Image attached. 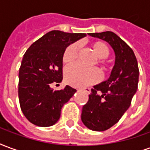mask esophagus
Wrapping results in <instances>:
<instances>
[{
	"label": "esophagus",
	"mask_w": 150,
	"mask_h": 150,
	"mask_svg": "<svg viewBox=\"0 0 150 150\" xmlns=\"http://www.w3.org/2000/svg\"><path fill=\"white\" fill-rule=\"evenodd\" d=\"M83 91H85L86 93H90V92H91V88H88V87H86V88H81Z\"/></svg>",
	"instance_id": "34e87169"
}]
</instances>
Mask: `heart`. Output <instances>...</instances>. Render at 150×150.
<instances>
[{
	"label": "heart",
	"mask_w": 150,
	"mask_h": 150,
	"mask_svg": "<svg viewBox=\"0 0 150 150\" xmlns=\"http://www.w3.org/2000/svg\"><path fill=\"white\" fill-rule=\"evenodd\" d=\"M91 47L95 54L99 58V64L104 69H107L109 64L105 62L110 55V49L103 41H94L91 44ZM79 45L73 43L68 45L62 55V62L64 64H72L76 62L78 57ZM65 81L71 86L76 87H84L90 86L99 81L100 79V73L97 68H86L79 64H71L65 68L64 73Z\"/></svg>",
	"instance_id": "obj_1"
}]
</instances>
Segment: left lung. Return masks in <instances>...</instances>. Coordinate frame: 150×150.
<instances>
[{
    "label": "left lung",
    "mask_w": 150,
    "mask_h": 150,
    "mask_svg": "<svg viewBox=\"0 0 150 150\" xmlns=\"http://www.w3.org/2000/svg\"><path fill=\"white\" fill-rule=\"evenodd\" d=\"M88 35L107 41L116 55L110 77L93 86L81 112V121L86 127L105 131L117 123L130 106L137 89L139 69L133 50L114 33L106 31Z\"/></svg>",
    "instance_id": "obj_1"
}]
</instances>
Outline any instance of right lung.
I'll return each instance as SVG.
<instances>
[{
  "instance_id": "obj_1",
  "label": "right lung",
  "mask_w": 150,
  "mask_h": 150,
  "mask_svg": "<svg viewBox=\"0 0 150 150\" xmlns=\"http://www.w3.org/2000/svg\"><path fill=\"white\" fill-rule=\"evenodd\" d=\"M86 36L52 30L32 44L24 54L19 69L20 106L35 125L47 127L55 124L62 106L76 93L69 86L55 90L50 85L62 82V55L66 47Z\"/></svg>"
}]
</instances>
